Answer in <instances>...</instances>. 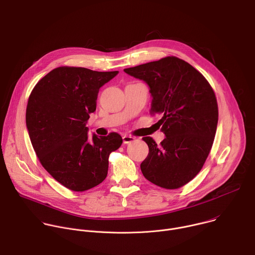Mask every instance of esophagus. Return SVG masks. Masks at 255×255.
<instances>
[{
	"label": "esophagus",
	"instance_id": "esophagus-1",
	"mask_svg": "<svg viewBox=\"0 0 255 255\" xmlns=\"http://www.w3.org/2000/svg\"><path fill=\"white\" fill-rule=\"evenodd\" d=\"M123 140H124V143H130L134 140V137L131 136V135H128V134H125L123 136Z\"/></svg>",
	"mask_w": 255,
	"mask_h": 255
}]
</instances>
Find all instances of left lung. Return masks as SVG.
I'll return each mask as SVG.
<instances>
[{
  "label": "left lung",
  "instance_id": "left-lung-1",
  "mask_svg": "<svg viewBox=\"0 0 255 255\" xmlns=\"http://www.w3.org/2000/svg\"><path fill=\"white\" fill-rule=\"evenodd\" d=\"M125 72L147 83L150 115L163 116L158 124L165 139L157 144L150 136L142 137L148 155L140 164L141 173L159 187L181 188L197 176L211 150L218 123L214 90L197 69L175 56Z\"/></svg>",
  "mask_w": 255,
  "mask_h": 255
}]
</instances>
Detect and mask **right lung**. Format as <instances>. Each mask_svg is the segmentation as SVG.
Wrapping results in <instances>:
<instances>
[{
  "label": "right lung",
  "instance_id": "obj_1",
  "mask_svg": "<svg viewBox=\"0 0 255 255\" xmlns=\"http://www.w3.org/2000/svg\"><path fill=\"white\" fill-rule=\"evenodd\" d=\"M118 73L57 67L38 81L29 96L26 125L33 148L43 168L71 191L83 192L103 182L111 152L123 143L117 132L88 138L86 127L99 88Z\"/></svg>",
  "mask_w": 255,
  "mask_h": 255
}]
</instances>
